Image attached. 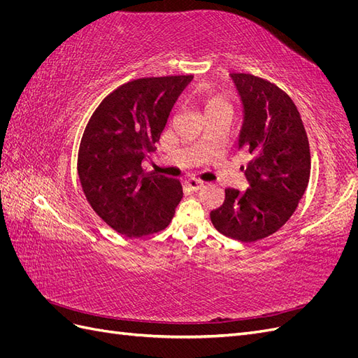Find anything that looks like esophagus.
<instances>
[{"label":"esophagus","mask_w":358,"mask_h":358,"mask_svg":"<svg viewBox=\"0 0 358 358\" xmlns=\"http://www.w3.org/2000/svg\"><path fill=\"white\" fill-rule=\"evenodd\" d=\"M187 187L192 191H197V189H201L204 187V182L197 180V179H189V180H187Z\"/></svg>","instance_id":"esophagus-1"}]
</instances>
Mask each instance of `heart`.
<instances>
[{
    "label": "heart",
    "mask_w": 358,
    "mask_h": 358,
    "mask_svg": "<svg viewBox=\"0 0 358 358\" xmlns=\"http://www.w3.org/2000/svg\"><path fill=\"white\" fill-rule=\"evenodd\" d=\"M225 103L221 99H210L208 103V107L206 109H213V107H218V106H224Z\"/></svg>",
    "instance_id": "obj_1"
}]
</instances>
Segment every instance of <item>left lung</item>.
Instances as JSON below:
<instances>
[{
  "label": "left lung",
  "instance_id": "1",
  "mask_svg": "<svg viewBox=\"0 0 358 358\" xmlns=\"http://www.w3.org/2000/svg\"><path fill=\"white\" fill-rule=\"evenodd\" d=\"M243 103L239 148L251 154L242 171L249 188H227L210 221L221 234L243 243L276 233L297 209L310 176L305 125L291 96L254 74L233 73Z\"/></svg>",
  "mask_w": 358,
  "mask_h": 358
}]
</instances>
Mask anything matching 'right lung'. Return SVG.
Here are the masks:
<instances>
[{
	"label": "right lung",
	"mask_w": 358,
	"mask_h": 358,
	"mask_svg": "<svg viewBox=\"0 0 358 358\" xmlns=\"http://www.w3.org/2000/svg\"><path fill=\"white\" fill-rule=\"evenodd\" d=\"M192 76L143 78L124 83L96 107L83 131L78 173L86 200L127 237L164 230L182 199V185L142 162L167 124Z\"/></svg>",
	"instance_id": "obj_1"
}]
</instances>
